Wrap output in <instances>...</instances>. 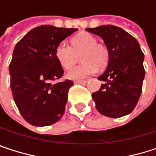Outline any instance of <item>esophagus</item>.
<instances>
[{"mask_svg":"<svg viewBox=\"0 0 156 156\" xmlns=\"http://www.w3.org/2000/svg\"><path fill=\"white\" fill-rule=\"evenodd\" d=\"M87 80H75V83L77 84H86Z\"/></svg>","mask_w":156,"mask_h":156,"instance_id":"1","label":"esophagus"}]
</instances>
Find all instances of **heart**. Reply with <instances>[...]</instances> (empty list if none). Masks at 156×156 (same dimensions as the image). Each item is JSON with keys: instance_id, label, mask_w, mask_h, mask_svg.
<instances>
[{"instance_id": "b5f03b06", "label": "heart", "mask_w": 156, "mask_h": 156, "mask_svg": "<svg viewBox=\"0 0 156 156\" xmlns=\"http://www.w3.org/2000/svg\"><path fill=\"white\" fill-rule=\"evenodd\" d=\"M95 36L88 32H79L71 39V46L60 42L55 50L59 65L66 69L72 68L81 54L80 65L71 69L67 77L71 79H82L93 75L97 69L105 68L109 60V50L103 44L97 43Z\"/></svg>"}]
</instances>
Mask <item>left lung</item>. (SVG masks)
<instances>
[{"instance_id":"left-lung-1","label":"left lung","mask_w":156,"mask_h":156,"mask_svg":"<svg viewBox=\"0 0 156 156\" xmlns=\"http://www.w3.org/2000/svg\"><path fill=\"white\" fill-rule=\"evenodd\" d=\"M86 30L100 36L109 50L108 66L98 77L105 84L92 94L97 109L109 117L124 116L135 109L142 93L145 70L140 45L132 35L116 26Z\"/></svg>"}]
</instances>
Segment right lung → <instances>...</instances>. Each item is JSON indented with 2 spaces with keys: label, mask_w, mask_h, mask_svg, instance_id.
Listing matches in <instances>:
<instances>
[{
  "label": "right lung",
  "mask_w": 156,
  "mask_h": 156,
  "mask_svg": "<svg viewBox=\"0 0 156 156\" xmlns=\"http://www.w3.org/2000/svg\"><path fill=\"white\" fill-rule=\"evenodd\" d=\"M77 30L42 25L32 29L16 44L9 66L11 88L20 115L32 126L52 125L64 114L73 81H59L64 69L55 50Z\"/></svg>",
  "instance_id": "add662e5"
}]
</instances>
